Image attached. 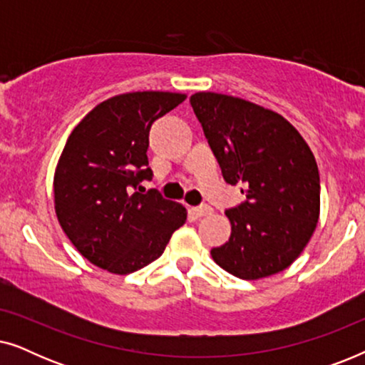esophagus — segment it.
Returning a JSON list of instances; mask_svg holds the SVG:
<instances>
[{
    "label": "esophagus",
    "mask_w": 365,
    "mask_h": 365,
    "mask_svg": "<svg viewBox=\"0 0 365 365\" xmlns=\"http://www.w3.org/2000/svg\"><path fill=\"white\" fill-rule=\"evenodd\" d=\"M212 212V207H209L207 204H204V206H197V207H191V214L194 217H202V216H207V214Z\"/></svg>",
    "instance_id": "esophagus-1"
}]
</instances>
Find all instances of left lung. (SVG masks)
I'll list each match as a JSON object with an SVG mask.
<instances>
[{"label":"left lung","mask_w":365,"mask_h":365,"mask_svg":"<svg viewBox=\"0 0 365 365\" xmlns=\"http://www.w3.org/2000/svg\"><path fill=\"white\" fill-rule=\"evenodd\" d=\"M191 106L227 184L246 201L226 211L231 237L211 249L217 266L246 281L284 271L307 246L319 221L316 158L281 114L219 93L192 94Z\"/></svg>","instance_id":"obj_1"}]
</instances>
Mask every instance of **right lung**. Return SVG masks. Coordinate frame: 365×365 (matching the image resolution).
Segmentation results:
<instances>
[{
	"instance_id": "add662e5",
	"label": "right lung",
	"mask_w": 365,
	"mask_h": 365,
	"mask_svg": "<svg viewBox=\"0 0 365 365\" xmlns=\"http://www.w3.org/2000/svg\"><path fill=\"white\" fill-rule=\"evenodd\" d=\"M184 99L166 91L118 94L69 134L54 173V209L64 234L94 266L121 276L143 269L186 222L182 204L139 186L153 178L149 129Z\"/></svg>"
}]
</instances>
